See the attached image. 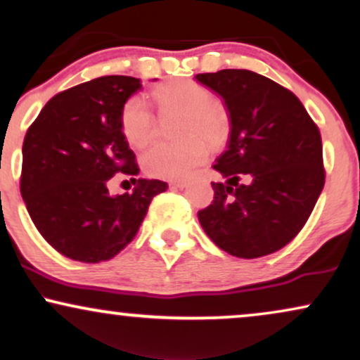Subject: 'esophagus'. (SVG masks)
<instances>
[{
    "label": "esophagus",
    "mask_w": 360,
    "mask_h": 360,
    "mask_svg": "<svg viewBox=\"0 0 360 360\" xmlns=\"http://www.w3.org/2000/svg\"><path fill=\"white\" fill-rule=\"evenodd\" d=\"M172 188H179V189H184L186 186H188V183L186 181H176V183H171Z\"/></svg>",
    "instance_id": "1"
}]
</instances>
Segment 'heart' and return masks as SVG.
I'll list each match as a JSON object with an SVG mask.
<instances>
[{"label":"heart","mask_w":360,"mask_h":360,"mask_svg":"<svg viewBox=\"0 0 360 360\" xmlns=\"http://www.w3.org/2000/svg\"><path fill=\"white\" fill-rule=\"evenodd\" d=\"M161 112H179L183 117L177 124L174 143H159L143 156V167L158 179H184L191 171L207 159L211 146H217L227 133V116L212 94L202 84L191 79L174 81L154 89ZM121 129L124 138L136 148L146 146L156 129V117L141 96H131L121 109ZM202 135V139L198 136Z\"/></svg>","instance_id":"b5f03b06"}]
</instances>
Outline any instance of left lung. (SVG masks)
<instances>
[{
    "label": "left lung",
    "instance_id": "8db88e82",
    "mask_svg": "<svg viewBox=\"0 0 360 360\" xmlns=\"http://www.w3.org/2000/svg\"><path fill=\"white\" fill-rule=\"evenodd\" d=\"M219 94L231 122L227 149L212 167L214 201L198 212L204 233L231 256L254 259L289 244L326 181L319 127L294 93L248 70L195 75ZM240 176L248 183L239 184Z\"/></svg>",
    "mask_w": 360,
    "mask_h": 360
}]
</instances>
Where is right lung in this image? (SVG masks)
Masks as SVG:
<instances>
[{
    "label": "right lung",
    "mask_w": 360,
    "mask_h": 360,
    "mask_svg": "<svg viewBox=\"0 0 360 360\" xmlns=\"http://www.w3.org/2000/svg\"><path fill=\"white\" fill-rule=\"evenodd\" d=\"M141 89L131 76H103L49 99L22 143L21 195L36 229L63 256L101 262L139 231L149 204L167 184L134 179L111 195L108 181L139 167L121 129V109Z\"/></svg>",
    "instance_id": "1"
}]
</instances>
